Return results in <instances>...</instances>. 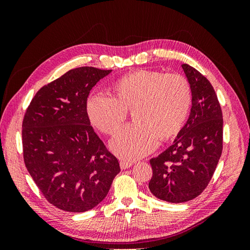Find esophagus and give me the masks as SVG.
I'll return each instance as SVG.
<instances>
[{
    "label": "esophagus",
    "instance_id": "esophagus-1",
    "mask_svg": "<svg viewBox=\"0 0 250 250\" xmlns=\"http://www.w3.org/2000/svg\"><path fill=\"white\" fill-rule=\"evenodd\" d=\"M132 165H133V163H131V162H125V161L120 162V167H121V169H122V170L130 168Z\"/></svg>",
    "mask_w": 250,
    "mask_h": 250
}]
</instances>
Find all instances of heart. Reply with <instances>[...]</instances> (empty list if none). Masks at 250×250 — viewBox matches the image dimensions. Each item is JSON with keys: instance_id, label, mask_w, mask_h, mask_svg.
Masks as SVG:
<instances>
[{"instance_id": "heart-1", "label": "heart", "mask_w": 250, "mask_h": 250, "mask_svg": "<svg viewBox=\"0 0 250 250\" xmlns=\"http://www.w3.org/2000/svg\"><path fill=\"white\" fill-rule=\"evenodd\" d=\"M118 98L101 92L88 97L86 111L96 128L113 134L122 126L127 110H133L135 124L125 126L110 143L119 157L134 161L152 152L158 140L175 137L190 113L193 93L190 82L180 74L138 70L119 78Z\"/></svg>"}]
</instances>
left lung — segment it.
<instances>
[{
    "mask_svg": "<svg viewBox=\"0 0 250 250\" xmlns=\"http://www.w3.org/2000/svg\"><path fill=\"white\" fill-rule=\"evenodd\" d=\"M181 67L193 93L190 116L172 145L150 160V192L172 203L190 201L200 195L222 153L223 119L215 90L193 66Z\"/></svg>",
    "mask_w": 250,
    "mask_h": 250,
    "instance_id": "8db88e82",
    "label": "left lung"
}]
</instances>
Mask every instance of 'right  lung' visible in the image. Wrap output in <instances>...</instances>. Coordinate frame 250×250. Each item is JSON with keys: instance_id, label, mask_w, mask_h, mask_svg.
I'll return each instance as SVG.
<instances>
[{"instance_id": "right-lung-1", "label": "right lung", "mask_w": 250, "mask_h": 250, "mask_svg": "<svg viewBox=\"0 0 250 250\" xmlns=\"http://www.w3.org/2000/svg\"><path fill=\"white\" fill-rule=\"evenodd\" d=\"M109 73L93 66L70 70L36 93L22 121L27 170L46 199L65 211L94 208L120 172L86 111L90 89Z\"/></svg>"}]
</instances>
